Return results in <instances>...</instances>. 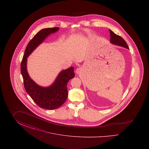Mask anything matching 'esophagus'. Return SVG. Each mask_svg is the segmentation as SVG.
Wrapping results in <instances>:
<instances>
[{
  "label": "esophagus",
  "instance_id": "34e87169",
  "mask_svg": "<svg viewBox=\"0 0 149 149\" xmlns=\"http://www.w3.org/2000/svg\"><path fill=\"white\" fill-rule=\"evenodd\" d=\"M81 71H82V69H81V68H78L77 70H76V73L77 74H80V73H81Z\"/></svg>",
  "mask_w": 149,
  "mask_h": 149
}]
</instances>
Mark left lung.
<instances>
[{"label":"left lung","mask_w":149,"mask_h":149,"mask_svg":"<svg viewBox=\"0 0 149 149\" xmlns=\"http://www.w3.org/2000/svg\"><path fill=\"white\" fill-rule=\"evenodd\" d=\"M109 32H110V36H111V38H110L111 42L129 49L127 43L126 42V41L123 40V38H122L120 36L115 34L113 32H112L110 29H109Z\"/></svg>","instance_id":"8db88e82"}]
</instances>
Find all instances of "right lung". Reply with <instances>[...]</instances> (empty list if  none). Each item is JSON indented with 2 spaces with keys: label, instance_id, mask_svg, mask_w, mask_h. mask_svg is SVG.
Wrapping results in <instances>:
<instances>
[{
  "label": "right lung",
  "instance_id": "add662e5",
  "mask_svg": "<svg viewBox=\"0 0 149 149\" xmlns=\"http://www.w3.org/2000/svg\"><path fill=\"white\" fill-rule=\"evenodd\" d=\"M58 29V27L48 28L39 31L29 42L21 64V72L26 91L38 106L46 109H56L65 103L68 94L67 84L70 79L75 77L74 68L70 67L61 71L52 85L43 88L37 85L29 77L27 60V57L48 36Z\"/></svg>",
  "mask_w": 149,
  "mask_h": 149
}]
</instances>
